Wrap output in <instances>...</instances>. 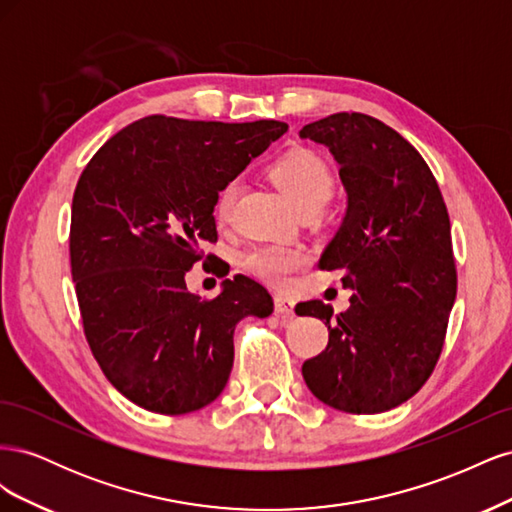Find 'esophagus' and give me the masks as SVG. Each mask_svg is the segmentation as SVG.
Returning a JSON list of instances; mask_svg holds the SVG:
<instances>
[{"label":"esophagus","mask_w":512,"mask_h":512,"mask_svg":"<svg viewBox=\"0 0 512 512\" xmlns=\"http://www.w3.org/2000/svg\"><path fill=\"white\" fill-rule=\"evenodd\" d=\"M275 314L280 316L284 322L292 320L294 316V301L288 297H275Z\"/></svg>","instance_id":"34e87169"}]
</instances>
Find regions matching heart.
<instances>
[{"label": "heart", "mask_w": 512, "mask_h": 512, "mask_svg": "<svg viewBox=\"0 0 512 512\" xmlns=\"http://www.w3.org/2000/svg\"><path fill=\"white\" fill-rule=\"evenodd\" d=\"M269 177L284 192L292 207L303 213H318L333 194V173L312 149H290L269 166ZM239 196V181L232 179L222 185L215 196L213 213L218 222L226 224L232 218ZM305 247L286 245H256L243 256V267L258 280L271 286H288L292 275L309 265Z\"/></svg>", "instance_id": "b5f03b06"}]
</instances>
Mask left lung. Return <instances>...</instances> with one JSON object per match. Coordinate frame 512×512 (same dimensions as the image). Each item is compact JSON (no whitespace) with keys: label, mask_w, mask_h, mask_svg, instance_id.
<instances>
[{"label":"left lung","mask_w":512,"mask_h":512,"mask_svg":"<svg viewBox=\"0 0 512 512\" xmlns=\"http://www.w3.org/2000/svg\"><path fill=\"white\" fill-rule=\"evenodd\" d=\"M299 134L339 164L348 211L320 267L342 269L354 290L339 316L324 301L303 305L301 316L329 327L303 378L335 410L386 412L418 393L440 359L457 294L451 220L421 153L386 123L335 113Z\"/></svg>","instance_id":"8db88e82"}]
</instances>
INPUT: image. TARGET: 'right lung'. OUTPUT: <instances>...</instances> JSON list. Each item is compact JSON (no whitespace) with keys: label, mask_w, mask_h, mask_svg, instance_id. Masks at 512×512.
Here are the masks:
<instances>
[{"label":"right lung","mask_w":512,"mask_h":512,"mask_svg":"<svg viewBox=\"0 0 512 512\" xmlns=\"http://www.w3.org/2000/svg\"><path fill=\"white\" fill-rule=\"evenodd\" d=\"M288 126L149 115L96 151L76 183L70 267L91 354L115 389L149 412L205 408L228 382L237 322L267 318L265 286L237 275L215 299L185 271L218 241L222 185ZM209 258V254H207Z\"/></svg>","instance_id":"add662e5"}]
</instances>
